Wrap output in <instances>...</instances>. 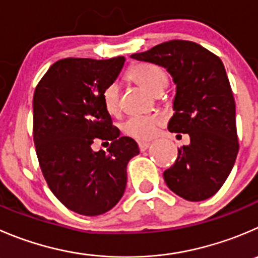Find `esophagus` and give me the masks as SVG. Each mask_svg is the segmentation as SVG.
Segmentation results:
<instances>
[{
    "mask_svg": "<svg viewBox=\"0 0 258 258\" xmlns=\"http://www.w3.org/2000/svg\"><path fill=\"white\" fill-rule=\"evenodd\" d=\"M139 147L141 151H146L150 147V142H139Z\"/></svg>",
    "mask_w": 258,
    "mask_h": 258,
    "instance_id": "1",
    "label": "esophagus"
}]
</instances>
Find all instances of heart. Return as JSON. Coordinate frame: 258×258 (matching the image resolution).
Here are the masks:
<instances>
[{"instance_id": "heart-1", "label": "heart", "mask_w": 258, "mask_h": 258, "mask_svg": "<svg viewBox=\"0 0 258 258\" xmlns=\"http://www.w3.org/2000/svg\"><path fill=\"white\" fill-rule=\"evenodd\" d=\"M128 77L137 84L144 87L154 94H160L167 86V73L164 68L152 62H140L132 67ZM103 104L109 114H116L119 111V87L111 83L103 91ZM161 118L156 116L131 117L122 123V131L127 136L140 141L151 140L156 135L157 127L161 124Z\"/></svg>"}]
</instances>
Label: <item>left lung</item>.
Returning a JSON list of instances; mask_svg holds the SVG:
<instances>
[{
	"instance_id": "8db88e82",
	"label": "left lung",
	"mask_w": 258,
	"mask_h": 258,
	"mask_svg": "<svg viewBox=\"0 0 258 258\" xmlns=\"http://www.w3.org/2000/svg\"><path fill=\"white\" fill-rule=\"evenodd\" d=\"M131 57L162 67L176 84L167 128L187 134L190 144L177 150L175 164L164 171L165 182L189 202L211 198L231 174L239 147L236 103L223 62L185 40L162 42Z\"/></svg>"
}]
</instances>
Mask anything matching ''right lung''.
<instances>
[{
    "label": "right lung",
    "instance_id": "add662e5",
    "mask_svg": "<svg viewBox=\"0 0 258 258\" xmlns=\"http://www.w3.org/2000/svg\"><path fill=\"white\" fill-rule=\"evenodd\" d=\"M123 64V56L67 57L35 89L34 142L42 175L52 194L82 216H101L118 203L127 164L140 154L135 140L119 137L102 98ZM94 138L112 141L109 152H93Z\"/></svg>",
    "mask_w": 258,
    "mask_h": 258
}]
</instances>
